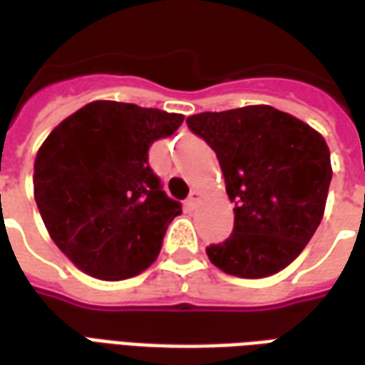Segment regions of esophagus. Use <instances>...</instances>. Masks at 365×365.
Here are the masks:
<instances>
[{"label": "esophagus", "mask_w": 365, "mask_h": 365, "mask_svg": "<svg viewBox=\"0 0 365 365\" xmlns=\"http://www.w3.org/2000/svg\"><path fill=\"white\" fill-rule=\"evenodd\" d=\"M201 195H203V193H201V191L199 190H193L190 193V197H187V205L191 207V209H193V207H197V203H199V199H201Z\"/></svg>", "instance_id": "obj_1"}]
</instances>
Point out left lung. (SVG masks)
<instances>
[{"label": "left lung", "mask_w": 365, "mask_h": 365, "mask_svg": "<svg viewBox=\"0 0 365 365\" xmlns=\"http://www.w3.org/2000/svg\"><path fill=\"white\" fill-rule=\"evenodd\" d=\"M187 127L217 154L235 229L207 256L225 274L258 279L303 252L321 225L332 180L321 133L269 105L187 117Z\"/></svg>", "instance_id": "1"}]
</instances>
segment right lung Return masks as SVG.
Segmentation results:
<instances>
[{
  "instance_id": "right-lung-1",
  "label": "right lung",
  "mask_w": 365,
  "mask_h": 365,
  "mask_svg": "<svg viewBox=\"0 0 365 365\" xmlns=\"http://www.w3.org/2000/svg\"><path fill=\"white\" fill-rule=\"evenodd\" d=\"M180 113L91 101L52 128L35 158V201L44 227L76 268L105 282L143 274L182 205L148 166L154 140Z\"/></svg>"
}]
</instances>
